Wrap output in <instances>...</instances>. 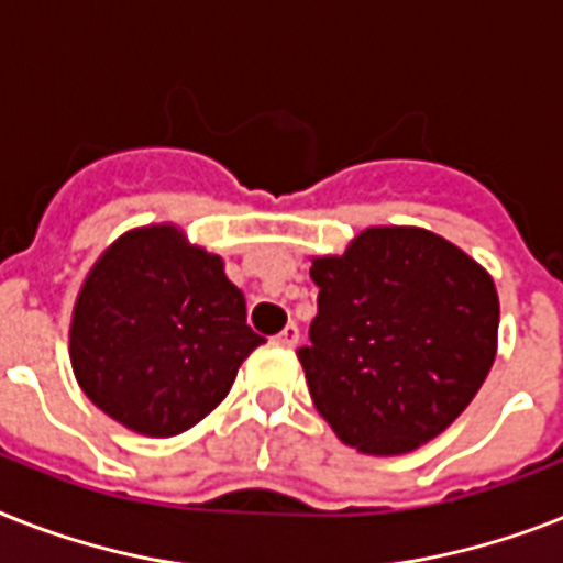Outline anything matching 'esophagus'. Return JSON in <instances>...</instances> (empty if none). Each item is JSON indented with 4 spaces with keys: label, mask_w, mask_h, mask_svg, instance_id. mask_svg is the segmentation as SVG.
<instances>
[{
    "label": "esophagus",
    "mask_w": 563,
    "mask_h": 563,
    "mask_svg": "<svg viewBox=\"0 0 563 563\" xmlns=\"http://www.w3.org/2000/svg\"><path fill=\"white\" fill-rule=\"evenodd\" d=\"M297 341H300V329H297L295 323H286V327L274 335V344H280V346H295Z\"/></svg>",
    "instance_id": "esophagus-1"
}]
</instances>
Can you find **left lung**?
<instances>
[{
	"instance_id": "8db88e82",
	"label": "left lung",
	"mask_w": 563,
	"mask_h": 563,
	"mask_svg": "<svg viewBox=\"0 0 563 563\" xmlns=\"http://www.w3.org/2000/svg\"><path fill=\"white\" fill-rule=\"evenodd\" d=\"M309 274L318 314L297 358L338 440L405 454L440 437L495 364L492 277L422 228H369Z\"/></svg>"
}]
</instances>
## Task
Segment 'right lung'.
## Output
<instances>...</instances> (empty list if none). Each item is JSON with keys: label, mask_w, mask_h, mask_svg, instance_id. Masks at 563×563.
Here are the masks:
<instances>
[{"label": "right lung", "mask_w": 563, "mask_h": 563, "mask_svg": "<svg viewBox=\"0 0 563 563\" xmlns=\"http://www.w3.org/2000/svg\"><path fill=\"white\" fill-rule=\"evenodd\" d=\"M266 338L222 260L173 225L123 234L95 263L71 318V367L95 405L130 431L176 437L202 422Z\"/></svg>", "instance_id": "1"}]
</instances>
